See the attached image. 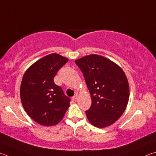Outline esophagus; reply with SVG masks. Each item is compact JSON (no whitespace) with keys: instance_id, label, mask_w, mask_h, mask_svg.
Listing matches in <instances>:
<instances>
[{"instance_id":"obj_1","label":"esophagus","mask_w":156,"mask_h":156,"mask_svg":"<svg viewBox=\"0 0 156 156\" xmlns=\"http://www.w3.org/2000/svg\"><path fill=\"white\" fill-rule=\"evenodd\" d=\"M72 100L73 101H76L78 100V95H74L73 97H72Z\"/></svg>"}]
</instances>
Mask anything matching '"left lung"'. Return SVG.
<instances>
[{"label":"left lung","instance_id":"left-lung-1","mask_svg":"<svg viewBox=\"0 0 156 156\" xmlns=\"http://www.w3.org/2000/svg\"><path fill=\"white\" fill-rule=\"evenodd\" d=\"M83 72L92 104L85 111L89 122L103 128L114 123L125 111L129 88L121 67L104 56L90 55L75 61Z\"/></svg>","mask_w":156,"mask_h":156}]
</instances>
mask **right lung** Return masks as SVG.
Masks as SVG:
<instances>
[{
	"instance_id": "obj_1",
	"label": "right lung",
	"mask_w": 156,
	"mask_h": 156,
	"mask_svg": "<svg viewBox=\"0 0 156 156\" xmlns=\"http://www.w3.org/2000/svg\"><path fill=\"white\" fill-rule=\"evenodd\" d=\"M68 58L52 53L39 59L24 73L20 86V98L25 111L40 125L55 126L63 118L70 99L54 78Z\"/></svg>"
}]
</instances>
